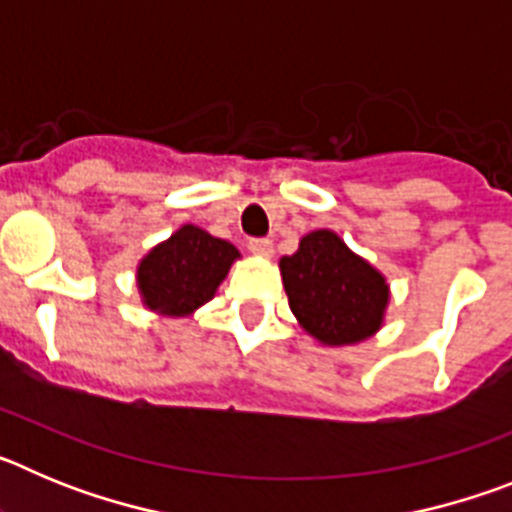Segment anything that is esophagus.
Wrapping results in <instances>:
<instances>
[{
    "mask_svg": "<svg viewBox=\"0 0 512 512\" xmlns=\"http://www.w3.org/2000/svg\"><path fill=\"white\" fill-rule=\"evenodd\" d=\"M248 251L256 253V256H266V259H269L271 253H274V243H271L269 238H251V241H248Z\"/></svg>",
    "mask_w": 512,
    "mask_h": 512,
    "instance_id": "1",
    "label": "esophagus"
}]
</instances>
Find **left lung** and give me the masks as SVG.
Masks as SVG:
<instances>
[{"mask_svg":"<svg viewBox=\"0 0 512 512\" xmlns=\"http://www.w3.org/2000/svg\"><path fill=\"white\" fill-rule=\"evenodd\" d=\"M289 307L328 346L364 341L382 325L390 300L384 277L330 230H315L279 261Z\"/></svg>","mask_w":512,"mask_h":512,"instance_id":"1","label":"left lung"}]
</instances>
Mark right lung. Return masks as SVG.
<instances>
[{
    "label": "right lung",
    "instance_id": "obj_1",
    "mask_svg": "<svg viewBox=\"0 0 512 512\" xmlns=\"http://www.w3.org/2000/svg\"><path fill=\"white\" fill-rule=\"evenodd\" d=\"M235 259L238 248L228 241L212 238L197 225H184L140 261L143 302L164 315H189L212 300Z\"/></svg>",
    "mask_w": 512,
    "mask_h": 512
}]
</instances>
